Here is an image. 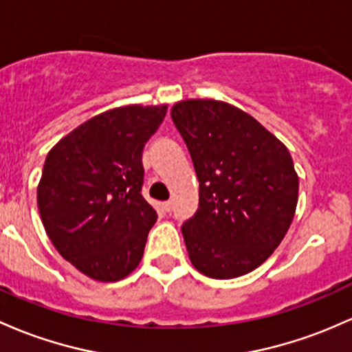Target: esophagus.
<instances>
[{"mask_svg": "<svg viewBox=\"0 0 352 352\" xmlns=\"http://www.w3.org/2000/svg\"><path fill=\"white\" fill-rule=\"evenodd\" d=\"M162 208H164L165 212H170L173 208V202H172V200H167V202H162Z\"/></svg>", "mask_w": 352, "mask_h": 352, "instance_id": "esophagus-1", "label": "esophagus"}]
</instances>
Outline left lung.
Returning <instances> with one entry per match:
<instances>
[{"label":"left lung","instance_id":"8db88e82","mask_svg":"<svg viewBox=\"0 0 352 352\" xmlns=\"http://www.w3.org/2000/svg\"><path fill=\"white\" fill-rule=\"evenodd\" d=\"M170 115L199 179V208L182 226L190 262L212 279L244 276L267 261L294 219L291 153L229 103L185 100Z\"/></svg>","mask_w":352,"mask_h":352}]
</instances>
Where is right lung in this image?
<instances>
[{"mask_svg": "<svg viewBox=\"0 0 352 352\" xmlns=\"http://www.w3.org/2000/svg\"><path fill=\"white\" fill-rule=\"evenodd\" d=\"M167 105L108 110L61 138L46 155L38 208L65 261L102 283L140 264L157 212L142 195V152Z\"/></svg>", "mask_w": 352, "mask_h": 352, "instance_id": "right-lung-1", "label": "right lung"}]
</instances>
